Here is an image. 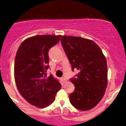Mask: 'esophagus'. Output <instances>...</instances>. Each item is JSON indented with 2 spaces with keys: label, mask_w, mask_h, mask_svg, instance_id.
I'll return each instance as SVG.
<instances>
[{
  "label": "esophagus",
  "mask_w": 126,
  "mask_h": 126,
  "mask_svg": "<svg viewBox=\"0 0 126 126\" xmlns=\"http://www.w3.org/2000/svg\"><path fill=\"white\" fill-rule=\"evenodd\" d=\"M62 80L63 82H64V83H66V82H67V79H66V78H62Z\"/></svg>",
  "instance_id": "34e87169"
}]
</instances>
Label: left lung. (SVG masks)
Masks as SVG:
<instances>
[{"mask_svg": "<svg viewBox=\"0 0 126 126\" xmlns=\"http://www.w3.org/2000/svg\"><path fill=\"white\" fill-rule=\"evenodd\" d=\"M61 43L72 70L80 71L70 79L75 86L69 95L70 103L79 110L92 109L101 100L107 86L106 58L99 46L89 39L63 35Z\"/></svg>", "mask_w": 126, "mask_h": 126, "instance_id": "left-lung-1", "label": "left lung"}]
</instances>
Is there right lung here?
<instances>
[{
    "mask_svg": "<svg viewBox=\"0 0 126 126\" xmlns=\"http://www.w3.org/2000/svg\"><path fill=\"white\" fill-rule=\"evenodd\" d=\"M60 38V35L29 37L21 43L16 54L14 77L17 89L27 102L38 108L53 103L62 88L57 79L46 73L49 68V50Z\"/></svg>",
    "mask_w": 126,
    "mask_h": 126,
    "instance_id": "right-lung-1",
    "label": "right lung"
}]
</instances>
